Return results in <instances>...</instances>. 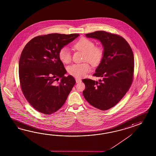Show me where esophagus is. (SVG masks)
I'll return each mask as SVG.
<instances>
[{"label": "esophagus", "instance_id": "1", "mask_svg": "<svg viewBox=\"0 0 156 156\" xmlns=\"http://www.w3.org/2000/svg\"><path fill=\"white\" fill-rule=\"evenodd\" d=\"M76 83L81 82V80H80V79H77V78H76Z\"/></svg>", "mask_w": 156, "mask_h": 156}]
</instances>
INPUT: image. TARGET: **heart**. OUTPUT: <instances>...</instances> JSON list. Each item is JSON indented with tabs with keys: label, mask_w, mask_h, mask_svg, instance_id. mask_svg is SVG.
<instances>
[{
	"label": "heart",
	"mask_w": 156,
	"mask_h": 156,
	"mask_svg": "<svg viewBox=\"0 0 156 156\" xmlns=\"http://www.w3.org/2000/svg\"><path fill=\"white\" fill-rule=\"evenodd\" d=\"M76 50L84 53V60L90 62L92 65H99L103 59L104 51L99 46H95L94 42L86 38H81L74 45ZM58 57L60 61L69 63L72 60V55L67 47L61 48L58 52ZM91 70V66L87 62L82 64H74L68 68L69 73L76 78H82Z\"/></svg>",
	"instance_id": "1"
}]
</instances>
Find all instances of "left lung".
Instances as JSON below:
<instances>
[{
  "label": "left lung",
  "instance_id": "1",
  "mask_svg": "<svg viewBox=\"0 0 156 156\" xmlns=\"http://www.w3.org/2000/svg\"><path fill=\"white\" fill-rule=\"evenodd\" d=\"M101 43L103 59L94 76L99 81L84 79L85 99L92 106L102 110L115 105L128 91L133 82L134 57L132 49L124 38L104 31L86 34Z\"/></svg>",
  "mask_w": 156,
  "mask_h": 156
}]
</instances>
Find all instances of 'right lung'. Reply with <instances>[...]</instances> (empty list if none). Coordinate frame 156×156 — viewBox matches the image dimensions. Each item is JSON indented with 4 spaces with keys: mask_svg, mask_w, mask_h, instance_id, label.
Returning <instances> with one entry per match:
<instances>
[{
    "mask_svg": "<svg viewBox=\"0 0 156 156\" xmlns=\"http://www.w3.org/2000/svg\"><path fill=\"white\" fill-rule=\"evenodd\" d=\"M79 35H40L23 49L19 64L21 87L28 102L39 112L49 115L56 112L64 104L76 83L73 76H64L66 70L58 52Z\"/></svg>",
    "mask_w": 156,
    "mask_h": 156,
    "instance_id": "obj_1",
    "label": "right lung"
}]
</instances>
